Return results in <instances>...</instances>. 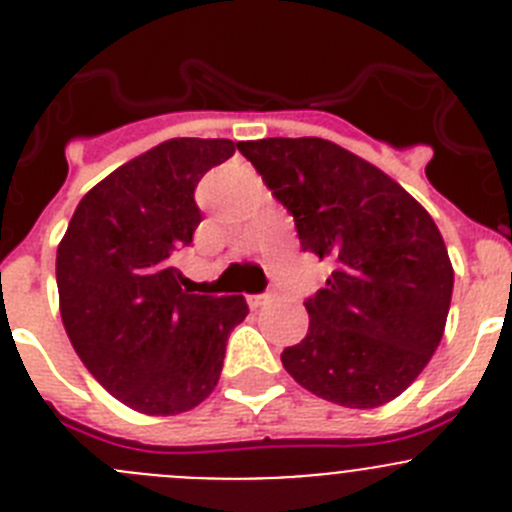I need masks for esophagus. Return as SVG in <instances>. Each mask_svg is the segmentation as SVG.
I'll return each mask as SVG.
<instances>
[{"instance_id":"esophagus-1","label":"esophagus","mask_w":512,"mask_h":512,"mask_svg":"<svg viewBox=\"0 0 512 512\" xmlns=\"http://www.w3.org/2000/svg\"><path fill=\"white\" fill-rule=\"evenodd\" d=\"M266 299H269V294H251V297H248V307H251V309L261 307V304H264Z\"/></svg>"}]
</instances>
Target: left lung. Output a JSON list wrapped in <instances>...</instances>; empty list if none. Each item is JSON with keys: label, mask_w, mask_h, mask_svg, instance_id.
Returning a JSON list of instances; mask_svg holds the SVG:
<instances>
[{"label": "left lung", "mask_w": 512, "mask_h": 512, "mask_svg": "<svg viewBox=\"0 0 512 512\" xmlns=\"http://www.w3.org/2000/svg\"><path fill=\"white\" fill-rule=\"evenodd\" d=\"M289 213L304 251L332 264L304 302L309 330L281 353L294 381L348 409L401 396L439 348L454 269L431 215L358 154L317 137L238 142Z\"/></svg>", "instance_id": "left-lung-1"}]
</instances>
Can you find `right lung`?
I'll list each match as a JSON object with an SVG mask.
<instances>
[{"label":"right lung","mask_w":512,"mask_h":512,"mask_svg":"<svg viewBox=\"0 0 512 512\" xmlns=\"http://www.w3.org/2000/svg\"><path fill=\"white\" fill-rule=\"evenodd\" d=\"M231 139H170L83 195L55 259L60 317L88 373L129 409L172 416L213 393L241 294H190L172 256L200 225L195 187Z\"/></svg>","instance_id":"obj_1"}]
</instances>
